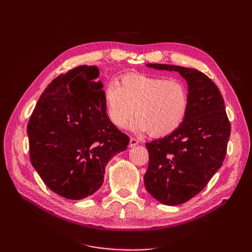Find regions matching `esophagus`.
<instances>
[{
  "instance_id": "34e87169",
  "label": "esophagus",
  "mask_w": 252,
  "mask_h": 252,
  "mask_svg": "<svg viewBox=\"0 0 252 252\" xmlns=\"http://www.w3.org/2000/svg\"><path fill=\"white\" fill-rule=\"evenodd\" d=\"M139 144V140H136V139H134V138H131L130 139V143H129V146L130 147H134V146H136V145Z\"/></svg>"
}]
</instances>
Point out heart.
Here are the masks:
<instances>
[{
    "label": "heart",
    "mask_w": 252,
    "mask_h": 252,
    "mask_svg": "<svg viewBox=\"0 0 252 252\" xmlns=\"http://www.w3.org/2000/svg\"><path fill=\"white\" fill-rule=\"evenodd\" d=\"M107 118L118 127H125L135 113V131L166 136L185 121L189 93L184 82L156 75L129 73L117 83H109L103 94Z\"/></svg>",
    "instance_id": "1"
}]
</instances>
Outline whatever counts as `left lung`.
Instances as JSON below:
<instances>
[{
    "instance_id": "1",
    "label": "left lung",
    "mask_w": 252,
    "mask_h": 252,
    "mask_svg": "<svg viewBox=\"0 0 252 252\" xmlns=\"http://www.w3.org/2000/svg\"><path fill=\"white\" fill-rule=\"evenodd\" d=\"M178 71L187 81L189 109L171 134L146 143L149 164L144 175L147 191L165 205L175 206L200 193L222 166L230 122L218 86L203 72L174 65L147 64Z\"/></svg>"
}]
</instances>
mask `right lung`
Wrapping results in <instances>:
<instances>
[{
	"label": "right lung",
	"instance_id": "obj_1",
	"mask_svg": "<svg viewBox=\"0 0 252 252\" xmlns=\"http://www.w3.org/2000/svg\"><path fill=\"white\" fill-rule=\"evenodd\" d=\"M97 77V68L87 65L59 75L28 122L30 162L48 188L69 200L100 189L109 159L129 144L107 118Z\"/></svg>",
	"mask_w": 252,
	"mask_h": 252
}]
</instances>
